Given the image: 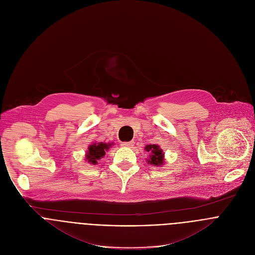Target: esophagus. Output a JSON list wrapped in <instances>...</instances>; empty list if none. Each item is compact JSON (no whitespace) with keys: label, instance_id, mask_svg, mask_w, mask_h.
I'll return each instance as SVG.
<instances>
[{"label":"esophagus","instance_id":"esophagus-1","mask_svg":"<svg viewBox=\"0 0 255 255\" xmlns=\"http://www.w3.org/2000/svg\"><path fill=\"white\" fill-rule=\"evenodd\" d=\"M133 144H134V141H125L121 143V145L124 147H132Z\"/></svg>","mask_w":255,"mask_h":255}]
</instances>
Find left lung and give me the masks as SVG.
<instances>
[{
  "mask_svg": "<svg viewBox=\"0 0 255 255\" xmlns=\"http://www.w3.org/2000/svg\"><path fill=\"white\" fill-rule=\"evenodd\" d=\"M144 148L149 152V157L146 159L148 165L161 166L164 164V152L158 144H147Z\"/></svg>",
  "mask_w": 255,
  "mask_h": 255,
  "instance_id": "1",
  "label": "left lung"
}]
</instances>
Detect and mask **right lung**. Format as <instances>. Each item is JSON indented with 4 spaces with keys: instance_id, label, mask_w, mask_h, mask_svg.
Here are the masks:
<instances>
[{
    "instance_id": "add662e5",
    "label": "right lung",
    "mask_w": 255,
    "mask_h": 255,
    "mask_svg": "<svg viewBox=\"0 0 255 255\" xmlns=\"http://www.w3.org/2000/svg\"><path fill=\"white\" fill-rule=\"evenodd\" d=\"M112 143H104V142H94L88 146V150L86 154V160L88 163L95 165L97 164V160L104 158L106 151L110 148Z\"/></svg>"
}]
</instances>
